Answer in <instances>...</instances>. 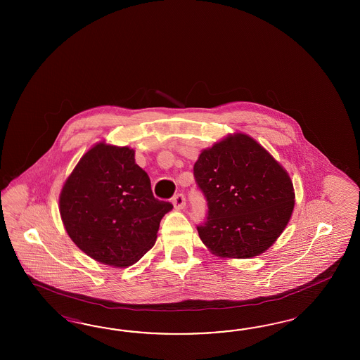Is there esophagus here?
Returning a JSON list of instances; mask_svg holds the SVG:
<instances>
[{"label": "esophagus", "instance_id": "esophagus-1", "mask_svg": "<svg viewBox=\"0 0 360 360\" xmlns=\"http://www.w3.org/2000/svg\"><path fill=\"white\" fill-rule=\"evenodd\" d=\"M173 205L176 210H182L186 206V196L184 194H176L173 198Z\"/></svg>", "mask_w": 360, "mask_h": 360}]
</instances>
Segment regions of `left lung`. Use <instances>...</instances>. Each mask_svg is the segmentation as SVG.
<instances>
[{"mask_svg":"<svg viewBox=\"0 0 360 360\" xmlns=\"http://www.w3.org/2000/svg\"><path fill=\"white\" fill-rule=\"evenodd\" d=\"M196 186L207 202L199 238L220 257L250 259L281 235L295 207L288 173L260 143L238 133L200 153Z\"/></svg>","mask_w":360,"mask_h":360,"instance_id":"1","label":"left lung"}]
</instances>
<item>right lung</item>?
<instances>
[{
    "instance_id": "right-lung-1",
    "label": "right lung",
    "mask_w": 360,
    "mask_h": 360,
    "mask_svg": "<svg viewBox=\"0 0 360 360\" xmlns=\"http://www.w3.org/2000/svg\"><path fill=\"white\" fill-rule=\"evenodd\" d=\"M59 206L77 247L96 262L120 268L152 248L161 219L173 208L154 198L133 149L104 142L80 158L62 188Z\"/></svg>"
}]
</instances>
